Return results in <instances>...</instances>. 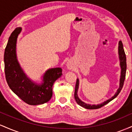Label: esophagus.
<instances>
[{"label":"esophagus","instance_id":"esophagus-1","mask_svg":"<svg viewBox=\"0 0 132 132\" xmlns=\"http://www.w3.org/2000/svg\"><path fill=\"white\" fill-rule=\"evenodd\" d=\"M67 67H68V69H72V66H71V64H70V63H68V64H67Z\"/></svg>","mask_w":132,"mask_h":132}]
</instances>
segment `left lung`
I'll use <instances>...</instances> for the list:
<instances>
[{
  "label": "left lung",
  "instance_id": "left-lung-1",
  "mask_svg": "<svg viewBox=\"0 0 132 132\" xmlns=\"http://www.w3.org/2000/svg\"><path fill=\"white\" fill-rule=\"evenodd\" d=\"M119 57L120 60V65L121 68V72H120V84H119V88L117 89V91L116 92L115 95L109 99L107 100L105 102L101 103V104H97V105H90V104H86V103L82 102L81 100H80L79 98L78 97V90L79 88V81L78 79H77L76 84L75 87V98L76 102L78 103V105H79L81 107H84L87 109H99L101 107H103L104 105H106L110 102V101H112L115 98L119 95V94L120 92L122 90V87H123L124 81L125 79V75H126V70H127V62H126V56H125V51L123 50V44H122V41H119Z\"/></svg>",
  "mask_w": 132,
  "mask_h": 132
}]
</instances>
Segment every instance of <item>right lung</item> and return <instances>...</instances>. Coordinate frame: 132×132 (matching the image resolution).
Here are the masks:
<instances>
[{"label":"right lung","instance_id":"right-lung-1","mask_svg":"<svg viewBox=\"0 0 132 132\" xmlns=\"http://www.w3.org/2000/svg\"><path fill=\"white\" fill-rule=\"evenodd\" d=\"M22 28L18 27L10 35L4 52L5 74L11 90L23 101L29 105L45 104L51 99L53 85L62 75L61 68L48 69L43 76V82L35 83L23 72L16 58V44Z\"/></svg>","mask_w":132,"mask_h":132}]
</instances>
